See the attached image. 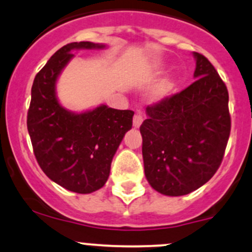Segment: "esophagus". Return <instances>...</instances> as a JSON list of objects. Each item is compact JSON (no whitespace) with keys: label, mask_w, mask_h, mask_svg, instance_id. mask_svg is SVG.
Returning a JSON list of instances; mask_svg holds the SVG:
<instances>
[{"label":"esophagus","mask_w":252,"mask_h":252,"mask_svg":"<svg viewBox=\"0 0 252 252\" xmlns=\"http://www.w3.org/2000/svg\"><path fill=\"white\" fill-rule=\"evenodd\" d=\"M143 120H144V118H143L142 113H139V112H138L137 114L133 116V126L136 127V128H138V127H139L140 125H142Z\"/></svg>","instance_id":"34e87169"}]
</instances>
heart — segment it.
Returning <instances> with one entry per match:
<instances>
[{
    "label": "heart",
    "instance_id": "b5f03b06",
    "mask_svg": "<svg viewBox=\"0 0 252 252\" xmlns=\"http://www.w3.org/2000/svg\"><path fill=\"white\" fill-rule=\"evenodd\" d=\"M173 89V82L170 79L164 80L156 88L155 93H154V97L156 99H162L163 97H166L167 94L170 93V90Z\"/></svg>",
    "mask_w": 252,
    "mask_h": 252
}]
</instances>
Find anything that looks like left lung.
I'll use <instances>...</instances> for the list:
<instances>
[{"label":"left lung","mask_w":252,"mask_h":252,"mask_svg":"<svg viewBox=\"0 0 252 252\" xmlns=\"http://www.w3.org/2000/svg\"><path fill=\"white\" fill-rule=\"evenodd\" d=\"M193 56L196 80L148 105L139 128L145 177L166 196H184L212 179L231 132L226 85L205 56Z\"/></svg>","instance_id":"left-lung-1"}]
</instances>
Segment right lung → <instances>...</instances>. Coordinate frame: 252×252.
<instances>
[{"mask_svg":"<svg viewBox=\"0 0 252 252\" xmlns=\"http://www.w3.org/2000/svg\"><path fill=\"white\" fill-rule=\"evenodd\" d=\"M103 48L91 42L64 45L37 73L31 89L28 129L37 162L49 179L77 193H91L104 185L134 114L104 104L77 114L56 98V80L74 58L71 51Z\"/></svg>","mask_w":252,"mask_h":252,"instance_id":"obj_1","label":"right lung"}]
</instances>
